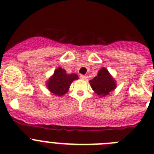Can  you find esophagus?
<instances>
[{"label": "esophagus", "mask_w": 154, "mask_h": 154, "mask_svg": "<svg viewBox=\"0 0 154 154\" xmlns=\"http://www.w3.org/2000/svg\"><path fill=\"white\" fill-rule=\"evenodd\" d=\"M79 77L81 79H85V80L88 79V76H87V75H80Z\"/></svg>", "instance_id": "34e87169"}]
</instances>
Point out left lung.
I'll return each mask as SVG.
<instances>
[{
    "mask_svg": "<svg viewBox=\"0 0 154 154\" xmlns=\"http://www.w3.org/2000/svg\"><path fill=\"white\" fill-rule=\"evenodd\" d=\"M89 83L95 92L101 97L109 95L116 88V82L105 68L98 72L97 76L90 80Z\"/></svg>",
    "mask_w": 154,
    "mask_h": 154,
    "instance_id": "obj_1",
    "label": "left lung"
}]
</instances>
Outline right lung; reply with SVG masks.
<instances>
[{
  "label": "right lung",
  "mask_w": 154,
  "mask_h": 154,
  "mask_svg": "<svg viewBox=\"0 0 154 154\" xmlns=\"http://www.w3.org/2000/svg\"><path fill=\"white\" fill-rule=\"evenodd\" d=\"M79 77L75 74H66V71L62 68H58L55 71L54 75L51 76L47 82V86L52 93L56 96H62L70 87L72 81L77 79Z\"/></svg>",
  "instance_id": "right-lung-1"
}]
</instances>
